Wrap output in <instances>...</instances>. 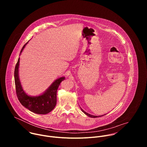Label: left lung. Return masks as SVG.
Instances as JSON below:
<instances>
[{"label": "left lung", "mask_w": 147, "mask_h": 147, "mask_svg": "<svg viewBox=\"0 0 147 147\" xmlns=\"http://www.w3.org/2000/svg\"><path fill=\"white\" fill-rule=\"evenodd\" d=\"M81 110L82 111V112L84 113H85L87 116H88V117H92V118H96V117H100V116H102L105 115H101V116H94V115H91V114H89V113H88L84 111V110H83L82 109H81Z\"/></svg>", "instance_id": "obj_1"}]
</instances>
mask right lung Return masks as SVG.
Instances as JSON below:
<instances>
[{
    "instance_id": "obj_1",
    "label": "right lung",
    "mask_w": 147,
    "mask_h": 147,
    "mask_svg": "<svg viewBox=\"0 0 147 147\" xmlns=\"http://www.w3.org/2000/svg\"><path fill=\"white\" fill-rule=\"evenodd\" d=\"M26 43L20 51V56L22 54ZM20 57H18L14 69V81L17 98L23 106L31 112L40 115H45L51 112L56 105V93L60 82L65 79L61 77L55 80L51 85L42 93L39 95L31 96L28 95L23 90L19 78Z\"/></svg>"
}]
</instances>
